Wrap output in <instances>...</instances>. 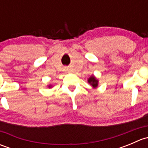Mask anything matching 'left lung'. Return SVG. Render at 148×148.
<instances>
[{"label": "left lung", "instance_id": "obj_1", "mask_svg": "<svg viewBox=\"0 0 148 148\" xmlns=\"http://www.w3.org/2000/svg\"><path fill=\"white\" fill-rule=\"evenodd\" d=\"M88 82L91 85H92L93 87H97L98 85V80H97L96 78H95L94 76L91 77L90 78L88 79Z\"/></svg>", "mask_w": 148, "mask_h": 148}]
</instances>
